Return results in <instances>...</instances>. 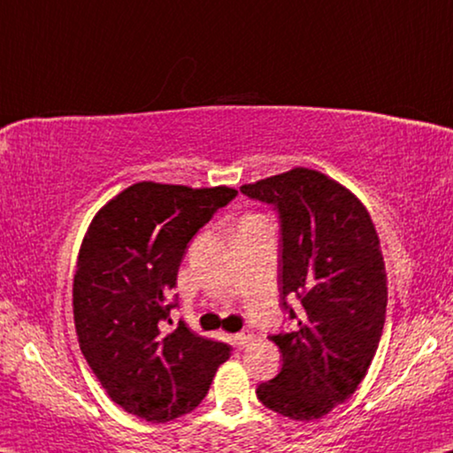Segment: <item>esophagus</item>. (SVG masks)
Segmentation results:
<instances>
[{"label":"esophagus","mask_w":453,"mask_h":453,"mask_svg":"<svg viewBox=\"0 0 453 453\" xmlns=\"http://www.w3.org/2000/svg\"><path fill=\"white\" fill-rule=\"evenodd\" d=\"M252 342H254V334L252 332H240V334L234 335V343L238 348H246L248 343H252Z\"/></svg>","instance_id":"34e87169"}]
</instances>
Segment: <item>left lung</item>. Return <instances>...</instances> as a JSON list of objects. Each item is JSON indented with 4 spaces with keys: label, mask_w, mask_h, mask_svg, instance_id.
Segmentation results:
<instances>
[{
    "label": "left lung",
    "mask_w": 453,
    "mask_h": 453,
    "mask_svg": "<svg viewBox=\"0 0 453 453\" xmlns=\"http://www.w3.org/2000/svg\"><path fill=\"white\" fill-rule=\"evenodd\" d=\"M240 191L279 209L282 307L287 294L303 307L295 332L270 335L282 368L256 395L288 419H321L356 393L380 342L388 301L380 240L362 201L313 168L295 166Z\"/></svg>",
    "instance_id": "1"
}]
</instances>
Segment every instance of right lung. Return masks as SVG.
I'll list each match as a JSON object with an SVG mask.
<instances>
[{
  "mask_svg": "<svg viewBox=\"0 0 453 453\" xmlns=\"http://www.w3.org/2000/svg\"><path fill=\"white\" fill-rule=\"evenodd\" d=\"M238 191L142 180L91 219L73 280L81 352L110 399L148 423L191 413L232 348L191 332H166L171 291L188 240ZM171 321V319H168Z\"/></svg>",
  "mask_w": 453,
  "mask_h": 453,
  "instance_id": "right-lung-1",
  "label": "right lung"
}]
</instances>
